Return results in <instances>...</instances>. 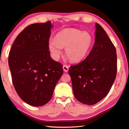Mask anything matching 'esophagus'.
<instances>
[{"label": "esophagus", "mask_w": 129, "mask_h": 129, "mask_svg": "<svg viewBox=\"0 0 129 129\" xmlns=\"http://www.w3.org/2000/svg\"><path fill=\"white\" fill-rule=\"evenodd\" d=\"M62 68H63V70H64L65 72H67L68 71V70H69V67L67 65H64V66H63Z\"/></svg>", "instance_id": "1"}]
</instances>
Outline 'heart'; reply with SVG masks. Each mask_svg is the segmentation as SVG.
Returning <instances> with one entry per match:
<instances>
[{"label": "heart", "mask_w": 129, "mask_h": 129, "mask_svg": "<svg viewBox=\"0 0 129 129\" xmlns=\"http://www.w3.org/2000/svg\"><path fill=\"white\" fill-rule=\"evenodd\" d=\"M93 43L90 34L76 28H67L56 35V39L49 40L48 47L52 56L58 59L65 48V53L72 62H78L85 58Z\"/></svg>", "instance_id": "obj_1"}]
</instances>
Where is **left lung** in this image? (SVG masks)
I'll return each instance as SVG.
<instances>
[{
    "label": "left lung",
    "instance_id": "1",
    "mask_svg": "<svg viewBox=\"0 0 129 129\" xmlns=\"http://www.w3.org/2000/svg\"><path fill=\"white\" fill-rule=\"evenodd\" d=\"M95 43L85 59L69 69L76 99L89 105L109 93L116 77V49L105 30L96 23Z\"/></svg>",
    "mask_w": 129,
    "mask_h": 129
}]
</instances>
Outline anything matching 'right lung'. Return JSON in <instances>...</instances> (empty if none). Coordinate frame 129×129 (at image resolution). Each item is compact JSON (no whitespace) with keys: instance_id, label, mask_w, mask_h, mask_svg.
I'll use <instances>...</instances> for the list:
<instances>
[{"instance_id":"right-lung-1","label":"right lung","mask_w":129,"mask_h":129,"mask_svg":"<svg viewBox=\"0 0 129 129\" xmlns=\"http://www.w3.org/2000/svg\"><path fill=\"white\" fill-rule=\"evenodd\" d=\"M52 28L50 21L27 26L17 36L9 53L14 88L21 99L31 106L49 101L63 74L62 65L50 56Z\"/></svg>"}]
</instances>
